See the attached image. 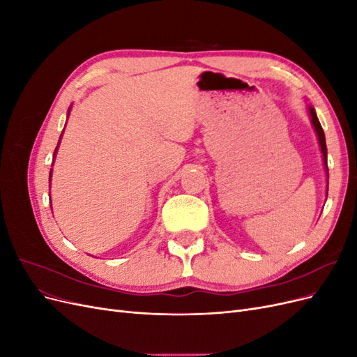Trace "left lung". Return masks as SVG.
<instances>
[{
	"instance_id": "obj_1",
	"label": "left lung",
	"mask_w": 357,
	"mask_h": 357,
	"mask_svg": "<svg viewBox=\"0 0 357 357\" xmlns=\"http://www.w3.org/2000/svg\"><path fill=\"white\" fill-rule=\"evenodd\" d=\"M308 112H310V119H311L312 128H314L316 135H317V139H319V144H320L321 156H323V165H325V169H326V177H328V180H326V185H329V171H328V149H326V139H325V132H323L321 125H320L319 119H317V114H316V110L312 109L311 105L308 107Z\"/></svg>"
}]
</instances>
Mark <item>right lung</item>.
<instances>
[{"mask_svg": "<svg viewBox=\"0 0 357 357\" xmlns=\"http://www.w3.org/2000/svg\"><path fill=\"white\" fill-rule=\"evenodd\" d=\"M70 109H71V107H70ZM70 109H68V114H70ZM62 137V135H61ZM61 139V138H59ZM59 146V144H58ZM56 152H58V147H56V150H55V155H56ZM55 155H53V158H55ZM50 178H52V171H50Z\"/></svg>", "mask_w": 357, "mask_h": 357, "instance_id": "right-lung-1", "label": "right lung"}]
</instances>
